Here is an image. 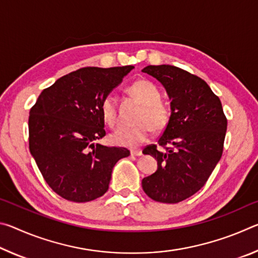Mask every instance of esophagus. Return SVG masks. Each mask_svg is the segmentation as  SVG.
I'll return each instance as SVG.
<instances>
[{
    "mask_svg": "<svg viewBox=\"0 0 258 258\" xmlns=\"http://www.w3.org/2000/svg\"><path fill=\"white\" fill-rule=\"evenodd\" d=\"M131 155H132V156H141L142 151L138 150V149H133V150H131Z\"/></svg>",
    "mask_w": 258,
    "mask_h": 258,
    "instance_id": "1",
    "label": "esophagus"
}]
</instances>
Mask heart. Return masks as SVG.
<instances>
[{"mask_svg": "<svg viewBox=\"0 0 258 258\" xmlns=\"http://www.w3.org/2000/svg\"><path fill=\"white\" fill-rule=\"evenodd\" d=\"M127 92L142 104L134 126H126L116 130L110 135V141L115 146L135 148L143 145L150 137L151 130L161 131L168 125L171 119V108L161 101L158 86L148 80H138L128 85ZM104 123L115 126L118 123L116 100L112 95H107L100 106Z\"/></svg>", "mask_w": 258, "mask_h": 258, "instance_id": "obj_1", "label": "heart"}]
</instances>
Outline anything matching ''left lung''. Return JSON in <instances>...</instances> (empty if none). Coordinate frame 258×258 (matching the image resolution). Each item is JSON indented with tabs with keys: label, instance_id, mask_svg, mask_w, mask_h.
<instances>
[{
	"label": "left lung",
	"instance_id": "1",
	"mask_svg": "<svg viewBox=\"0 0 258 258\" xmlns=\"http://www.w3.org/2000/svg\"><path fill=\"white\" fill-rule=\"evenodd\" d=\"M167 91L171 119L157 145L143 154L157 159L158 168L142 180L148 197L176 204L205 185L223 154L228 119L221 100L202 78L183 69L160 64L143 68Z\"/></svg>",
	"mask_w": 258,
	"mask_h": 258
}]
</instances>
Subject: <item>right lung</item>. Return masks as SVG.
<instances>
[{
	"label": "right lung",
	"mask_w": 258,
	"mask_h": 258,
	"mask_svg": "<svg viewBox=\"0 0 258 258\" xmlns=\"http://www.w3.org/2000/svg\"><path fill=\"white\" fill-rule=\"evenodd\" d=\"M133 66L84 67L42 91L29 111V150L56 195L86 203L106 194L126 148L97 143L106 135L101 101Z\"/></svg>",
	"instance_id": "obj_1"
}]
</instances>
